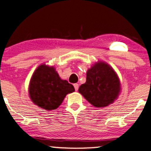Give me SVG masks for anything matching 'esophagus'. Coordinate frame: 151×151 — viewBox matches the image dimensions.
I'll return each instance as SVG.
<instances>
[{
	"mask_svg": "<svg viewBox=\"0 0 151 151\" xmlns=\"http://www.w3.org/2000/svg\"><path fill=\"white\" fill-rule=\"evenodd\" d=\"M74 89H75L76 91H77L78 89H79V84H74Z\"/></svg>",
	"mask_w": 151,
	"mask_h": 151,
	"instance_id": "34e87169",
	"label": "esophagus"
}]
</instances>
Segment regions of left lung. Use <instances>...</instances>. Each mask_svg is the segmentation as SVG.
I'll return each instance as SVG.
<instances>
[{"mask_svg":"<svg viewBox=\"0 0 151 151\" xmlns=\"http://www.w3.org/2000/svg\"><path fill=\"white\" fill-rule=\"evenodd\" d=\"M121 82L116 72L106 62L99 61L86 72V80L79 92L97 108L114 103L121 92Z\"/></svg>","mask_w":151,"mask_h":151,"instance_id":"obj_1","label":"left lung"}]
</instances>
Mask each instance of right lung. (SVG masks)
Masks as SVG:
<instances>
[{
    "label": "right lung",
    "instance_id": "1",
    "mask_svg": "<svg viewBox=\"0 0 151 151\" xmlns=\"http://www.w3.org/2000/svg\"><path fill=\"white\" fill-rule=\"evenodd\" d=\"M75 91L72 84L63 80L53 66L42 64L35 70L29 84V96L45 110L58 108L67 94Z\"/></svg>",
    "mask_w": 151,
    "mask_h": 151
}]
</instances>
